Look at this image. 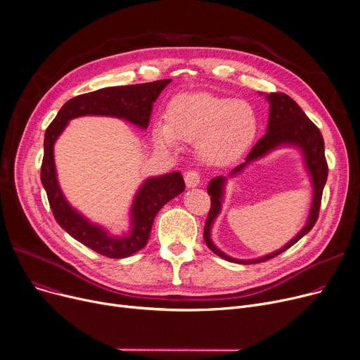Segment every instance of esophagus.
Segmentation results:
<instances>
[{
	"instance_id": "34e87169",
	"label": "esophagus",
	"mask_w": 360,
	"mask_h": 360,
	"mask_svg": "<svg viewBox=\"0 0 360 360\" xmlns=\"http://www.w3.org/2000/svg\"><path fill=\"white\" fill-rule=\"evenodd\" d=\"M185 184L188 188H195L200 185V174L197 170H190L185 174Z\"/></svg>"
}]
</instances>
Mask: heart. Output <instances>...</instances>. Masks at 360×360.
Listing matches in <instances>:
<instances>
[{
    "label": "heart",
    "instance_id": "b5f03b06",
    "mask_svg": "<svg viewBox=\"0 0 360 360\" xmlns=\"http://www.w3.org/2000/svg\"><path fill=\"white\" fill-rule=\"evenodd\" d=\"M165 118V124L153 128L158 146L174 148L176 140H195L198 156L213 166L242 158L259 129L258 113L250 102L205 91L178 94L167 103Z\"/></svg>",
    "mask_w": 360,
    "mask_h": 360
}]
</instances>
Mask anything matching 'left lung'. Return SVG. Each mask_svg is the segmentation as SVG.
<instances>
[{
  "label": "left lung",
  "mask_w": 360,
  "mask_h": 360,
  "mask_svg": "<svg viewBox=\"0 0 360 360\" xmlns=\"http://www.w3.org/2000/svg\"><path fill=\"white\" fill-rule=\"evenodd\" d=\"M266 99L270 103V117H269L266 136L259 139V141L252 147L245 162L236 166L233 170H231L228 176H216L210 181L209 186H207V193H209V195L212 197V209L209 212V216H207L205 226H204L205 245L220 258L231 262H238V264H254V262H262L270 258H274L278 254L289 250L292 245H295L302 236H305L314 228V224L318 219L321 197H323V190L328 176V166L324 156V139L321 136V132L315 127V124L305 115V112L302 110L300 106L290 96H288V94L270 93V94H266ZM280 146H295L304 156V164L313 184V204L306 226L285 248L271 255L252 260H238L224 255L212 243L211 228L214 220L221 211L224 186L227 181V178L241 173L252 161L265 157L271 150Z\"/></svg>",
  "instance_id": "left-lung-1"
}]
</instances>
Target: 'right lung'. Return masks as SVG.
<instances>
[{
	"label": "right lung",
	"mask_w": 360,
	"mask_h": 360,
	"mask_svg": "<svg viewBox=\"0 0 360 360\" xmlns=\"http://www.w3.org/2000/svg\"><path fill=\"white\" fill-rule=\"evenodd\" d=\"M170 80L144 84L105 87L70 99L49 124L44 141L41 181L46 191L53 217L75 240L109 258H125L143 250L150 238L151 226L162 207L184 193L185 182L181 172H170L146 179L132 200L129 210V231L110 235L103 226L90 221L67 201L56 178L53 144L68 122L74 118L96 115L124 120L141 129L148 127L151 108Z\"/></svg>",
	"instance_id": "add662e5"
}]
</instances>
